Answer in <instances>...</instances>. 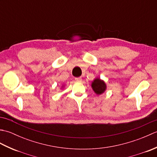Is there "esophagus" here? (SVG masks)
<instances>
[{"mask_svg": "<svg viewBox=\"0 0 157 157\" xmlns=\"http://www.w3.org/2000/svg\"><path fill=\"white\" fill-rule=\"evenodd\" d=\"M75 79L77 82H81L82 81V78H81V77H79V78H75Z\"/></svg>", "mask_w": 157, "mask_h": 157, "instance_id": "obj_1", "label": "esophagus"}]
</instances>
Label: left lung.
Listing matches in <instances>:
<instances>
[{
  "label": "left lung",
  "instance_id": "1",
  "mask_svg": "<svg viewBox=\"0 0 157 157\" xmlns=\"http://www.w3.org/2000/svg\"><path fill=\"white\" fill-rule=\"evenodd\" d=\"M92 87L97 94H101L102 93L105 92L106 89L105 83L99 78L95 79L92 84Z\"/></svg>",
  "mask_w": 157,
  "mask_h": 157
}]
</instances>
